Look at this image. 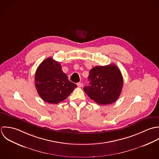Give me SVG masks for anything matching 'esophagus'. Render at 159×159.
<instances>
[{"instance_id":"esophagus-1","label":"esophagus","mask_w":159,"mask_h":159,"mask_svg":"<svg viewBox=\"0 0 159 159\" xmlns=\"http://www.w3.org/2000/svg\"><path fill=\"white\" fill-rule=\"evenodd\" d=\"M77 85L78 87H82L84 84L82 83H81V82H79V83L77 84Z\"/></svg>"}]
</instances>
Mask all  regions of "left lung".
Wrapping results in <instances>:
<instances>
[{
    "instance_id": "1",
    "label": "left lung",
    "mask_w": 159,
    "mask_h": 159,
    "mask_svg": "<svg viewBox=\"0 0 159 159\" xmlns=\"http://www.w3.org/2000/svg\"><path fill=\"white\" fill-rule=\"evenodd\" d=\"M89 85L84 92L98 104L115 102L121 93L124 80L120 69L114 64L95 66L89 72Z\"/></svg>"
}]
</instances>
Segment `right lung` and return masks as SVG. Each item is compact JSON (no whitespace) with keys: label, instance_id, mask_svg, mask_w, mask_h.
I'll return each mask as SVG.
<instances>
[{"label":"right lung","instance_id":"add662e5","mask_svg":"<svg viewBox=\"0 0 159 159\" xmlns=\"http://www.w3.org/2000/svg\"><path fill=\"white\" fill-rule=\"evenodd\" d=\"M37 93L45 101L58 104L66 99L77 85L68 80L60 63L48 58L39 66L35 75Z\"/></svg>","mask_w":159,"mask_h":159}]
</instances>
